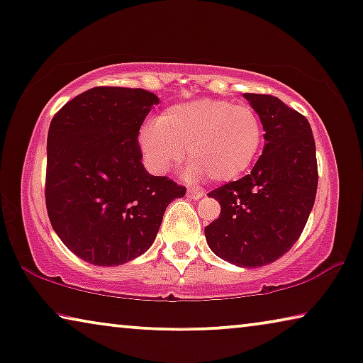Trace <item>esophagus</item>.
Here are the masks:
<instances>
[{"instance_id": "obj_1", "label": "esophagus", "mask_w": 363, "mask_h": 363, "mask_svg": "<svg viewBox=\"0 0 363 363\" xmlns=\"http://www.w3.org/2000/svg\"><path fill=\"white\" fill-rule=\"evenodd\" d=\"M186 194H188V198L194 199V201H196V199H199V198H203V191H198V190H188Z\"/></svg>"}]
</instances>
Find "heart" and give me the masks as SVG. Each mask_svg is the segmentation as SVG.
<instances>
[{
	"label": "heart",
	"instance_id": "heart-1",
	"mask_svg": "<svg viewBox=\"0 0 363 363\" xmlns=\"http://www.w3.org/2000/svg\"><path fill=\"white\" fill-rule=\"evenodd\" d=\"M145 164L165 175L185 159L190 182L209 175L214 182H233L250 169L264 144V128L254 109L224 99L199 98L172 104L139 134Z\"/></svg>",
	"mask_w": 363,
	"mask_h": 363
}]
</instances>
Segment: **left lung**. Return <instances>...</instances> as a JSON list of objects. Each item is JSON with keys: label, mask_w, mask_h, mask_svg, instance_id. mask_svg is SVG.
<instances>
[{"label": "left lung", "mask_w": 363, "mask_h": 363, "mask_svg": "<svg viewBox=\"0 0 363 363\" xmlns=\"http://www.w3.org/2000/svg\"><path fill=\"white\" fill-rule=\"evenodd\" d=\"M242 96L259 114L265 145L249 175L208 194L220 214L204 235L219 259L255 269L280 259L301 235L316 198L318 164L303 114L270 94Z\"/></svg>", "instance_id": "8db88e82"}]
</instances>
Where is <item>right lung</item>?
<instances>
[{"label":"right lung","mask_w":363,"mask_h":363,"mask_svg":"<svg viewBox=\"0 0 363 363\" xmlns=\"http://www.w3.org/2000/svg\"><path fill=\"white\" fill-rule=\"evenodd\" d=\"M159 96L96 86L68 101L47 135L50 224L88 264L116 267L154 244L164 213L186 188L145 170L139 129Z\"/></svg>","instance_id":"add662e5"}]
</instances>
